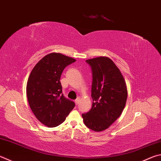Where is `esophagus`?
<instances>
[{"mask_svg": "<svg viewBox=\"0 0 161 161\" xmlns=\"http://www.w3.org/2000/svg\"><path fill=\"white\" fill-rule=\"evenodd\" d=\"M80 98H77L76 99V100L75 101V104H76V105H77V104L79 103V102H80Z\"/></svg>", "mask_w": 161, "mask_h": 161, "instance_id": "esophagus-1", "label": "esophagus"}]
</instances>
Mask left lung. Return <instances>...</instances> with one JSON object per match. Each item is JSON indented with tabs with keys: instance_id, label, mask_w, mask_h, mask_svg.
Returning a JSON list of instances; mask_svg holds the SVG:
<instances>
[{
	"instance_id": "1",
	"label": "left lung",
	"mask_w": 161,
	"mask_h": 161,
	"mask_svg": "<svg viewBox=\"0 0 161 161\" xmlns=\"http://www.w3.org/2000/svg\"><path fill=\"white\" fill-rule=\"evenodd\" d=\"M92 71V107L83 113V121L93 131H101L108 128L125 106L127 89L123 76L113 61L108 57L86 60Z\"/></svg>"
}]
</instances>
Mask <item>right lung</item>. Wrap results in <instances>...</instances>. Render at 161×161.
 Here are the masks:
<instances>
[{
  "label": "right lung",
  "mask_w": 161,
  "mask_h": 161,
  "mask_svg": "<svg viewBox=\"0 0 161 161\" xmlns=\"http://www.w3.org/2000/svg\"><path fill=\"white\" fill-rule=\"evenodd\" d=\"M75 61L59 53H52L36 63L29 77L27 95L30 108L48 127L63 122L75 106L74 102L63 96L60 81L63 69Z\"/></svg>",
  "instance_id": "obj_1"
}]
</instances>
